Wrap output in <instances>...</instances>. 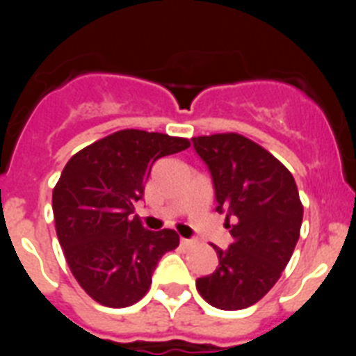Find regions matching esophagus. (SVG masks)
<instances>
[{
    "mask_svg": "<svg viewBox=\"0 0 356 356\" xmlns=\"http://www.w3.org/2000/svg\"><path fill=\"white\" fill-rule=\"evenodd\" d=\"M181 246H185V248H188V246H193L194 244V241H191V238H181Z\"/></svg>",
    "mask_w": 356,
    "mask_h": 356,
    "instance_id": "1",
    "label": "esophagus"
}]
</instances>
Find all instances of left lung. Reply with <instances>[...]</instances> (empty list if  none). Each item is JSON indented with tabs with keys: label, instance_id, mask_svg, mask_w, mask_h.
Wrapping results in <instances>:
<instances>
[{
	"label": "left lung",
	"instance_id": "obj_1",
	"mask_svg": "<svg viewBox=\"0 0 356 356\" xmlns=\"http://www.w3.org/2000/svg\"><path fill=\"white\" fill-rule=\"evenodd\" d=\"M193 143L234 237L228 250L212 246L219 266L197 278L196 289L212 307L242 310L275 287L294 253L303 221L300 193L284 163L244 135H201Z\"/></svg>",
	"mask_w": 356,
	"mask_h": 356
}]
</instances>
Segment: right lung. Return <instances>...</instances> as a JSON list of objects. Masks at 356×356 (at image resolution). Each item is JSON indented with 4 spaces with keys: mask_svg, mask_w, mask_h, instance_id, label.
I'll return each mask as SVG.
<instances>
[{
    "mask_svg": "<svg viewBox=\"0 0 356 356\" xmlns=\"http://www.w3.org/2000/svg\"><path fill=\"white\" fill-rule=\"evenodd\" d=\"M188 139L144 130H119L85 146L65 163L53 188V216L72 276L110 308L143 300L163 253L175 250V229L149 232L134 203L159 159L184 151Z\"/></svg>",
    "mask_w": 356,
    "mask_h": 356,
    "instance_id": "add662e5",
    "label": "right lung"
}]
</instances>
